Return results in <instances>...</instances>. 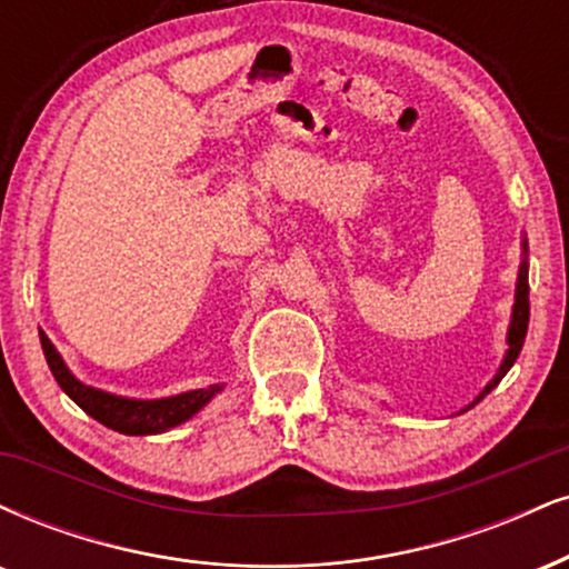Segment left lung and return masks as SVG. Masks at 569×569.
<instances>
[{
  "mask_svg": "<svg viewBox=\"0 0 569 569\" xmlns=\"http://www.w3.org/2000/svg\"><path fill=\"white\" fill-rule=\"evenodd\" d=\"M527 320H530V283H527V262H522V267H519V280H517V305H515V315H511V326H509V350H506L503 366L498 368L496 379L485 387V392L477 397V402H480L482 397L490 392V389H496L498 381H501L503 376L509 373V368L515 366V360L519 358V350H522V345H525Z\"/></svg>",
  "mask_w": 569,
  "mask_h": 569,
  "instance_id": "8db88e82",
  "label": "left lung"
}]
</instances>
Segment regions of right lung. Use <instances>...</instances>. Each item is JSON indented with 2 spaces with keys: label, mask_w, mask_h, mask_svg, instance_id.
<instances>
[{
  "label": "right lung",
  "mask_w": 569,
  "mask_h": 569,
  "mask_svg": "<svg viewBox=\"0 0 569 569\" xmlns=\"http://www.w3.org/2000/svg\"><path fill=\"white\" fill-rule=\"evenodd\" d=\"M39 339H42L47 366H50L60 389H63L84 413L121 435L167 432V429H172L177 423L188 421L190 416H196L198 410L207 406L211 397L222 389L214 385L207 389H193V392H184L177 397H167V400H127V397H116L81 385V381L73 379V373L68 371L63 358L54 350L52 341L44 337V331H39Z\"/></svg>",
  "instance_id": "add662e5"
}]
</instances>
